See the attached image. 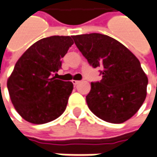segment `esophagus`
<instances>
[{"label":"esophagus","instance_id":"esophagus-1","mask_svg":"<svg viewBox=\"0 0 157 157\" xmlns=\"http://www.w3.org/2000/svg\"><path fill=\"white\" fill-rule=\"evenodd\" d=\"M72 83H73V84H74L75 86V85H77L78 83H80V81H76V80H73V81H72Z\"/></svg>","mask_w":157,"mask_h":157}]
</instances>
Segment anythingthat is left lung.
Returning <instances> with one entry per match:
<instances>
[{
    "mask_svg": "<svg viewBox=\"0 0 157 157\" xmlns=\"http://www.w3.org/2000/svg\"><path fill=\"white\" fill-rule=\"evenodd\" d=\"M93 68H101V82H91L86 96L88 108L104 121L120 124L132 118L147 94L148 78L140 62L121 43L107 35L72 37Z\"/></svg>",
    "mask_w": 157,
    "mask_h": 157,
    "instance_id": "left-lung-1",
    "label": "left lung"
}]
</instances>
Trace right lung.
Returning <instances> with one entry per match:
<instances>
[{"label": "right lung", "instance_id": "right-lung-1", "mask_svg": "<svg viewBox=\"0 0 157 157\" xmlns=\"http://www.w3.org/2000/svg\"><path fill=\"white\" fill-rule=\"evenodd\" d=\"M73 44L70 36L42 38L17 61L7 89L14 108L25 120L40 124L63 113L73 83L52 75L61 69V59Z\"/></svg>", "mask_w": 157, "mask_h": 157}]
</instances>
